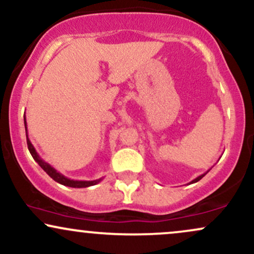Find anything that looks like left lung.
<instances>
[{
	"label": "left lung",
	"instance_id": "obj_1",
	"mask_svg": "<svg viewBox=\"0 0 254 254\" xmlns=\"http://www.w3.org/2000/svg\"><path fill=\"white\" fill-rule=\"evenodd\" d=\"M206 173H208V172H206ZM206 173H204V174H202V176L197 177V178H196V179H193V180H192V182H191L190 184H193V183H197V182H199V180H200V179H202V178H203L204 176H205V174H206Z\"/></svg>",
	"mask_w": 254,
	"mask_h": 254
}]
</instances>
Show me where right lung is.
<instances>
[{"label":"right lung","instance_id":"right-lung-1","mask_svg":"<svg viewBox=\"0 0 254 254\" xmlns=\"http://www.w3.org/2000/svg\"><path fill=\"white\" fill-rule=\"evenodd\" d=\"M24 122H25V129H26V138H27V147H28V150H30L32 157L34 159V161L37 162L38 165L40 166V167L43 168L44 171L46 172V173L50 176L52 179L55 180V182L62 184L64 186H69V188H77V189H81V188H88V186H93L95 185V184L100 183L101 178L100 179H97V180H72V179H69V178L64 177L63 174H61L60 172H57L55 170L54 167L50 164H48V162H45L42 157L39 156V154L37 153L36 148L33 147V144L31 143L30 138H28V135H27V124H26V117L24 116Z\"/></svg>","mask_w":254,"mask_h":254}]
</instances>
